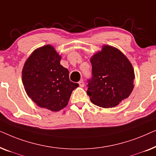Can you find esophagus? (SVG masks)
<instances>
[{
    "mask_svg": "<svg viewBox=\"0 0 156 156\" xmlns=\"http://www.w3.org/2000/svg\"><path fill=\"white\" fill-rule=\"evenodd\" d=\"M78 84H79V85H80V87H83L84 86V81H83V80H81L80 82H78Z\"/></svg>",
    "mask_w": 156,
    "mask_h": 156,
    "instance_id": "obj_1",
    "label": "esophagus"
}]
</instances>
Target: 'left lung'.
Masks as SVG:
<instances>
[{
  "mask_svg": "<svg viewBox=\"0 0 156 156\" xmlns=\"http://www.w3.org/2000/svg\"><path fill=\"white\" fill-rule=\"evenodd\" d=\"M90 62L92 72L87 80V94L94 104L112 108L129 97L134 86V71L121 51L105 45Z\"/></svg>",
  "mask_w": 156,
  "mask_h": 156,
  "instance_id": "8db88e82",
  "label": "left lung"
}]
</instances>
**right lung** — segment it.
<instances>
[{
	"mask_svg": "<svg viewBox=\"0 0 156 156\" xmlns=\"http://www.w3.org/2000/svg\"><path fill=\"white\" fill-rule=\"evenodd\" d=\"M61 57L51 45L34 51L25 62L22 80L28 97L40 107L58 112L67 105L79 87L69 80V71L60 65Z\"/></svg>",
	"mask_w": 156,
	"mask_h": 156,
	"instance_id": "add662e5",
	"label": "right lung"
}]
</instances>
